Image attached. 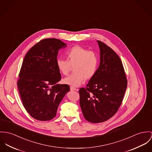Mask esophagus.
Wrapping results in <instances>:
<instances>
[{
    "label": "esophagus",
    "instance_id": "esophagus-1",
    "mask_svg": "<svg viewBox=\"0 0 152 152\" xmlns=\"http://www.w3.org/2000/svg\"><path fill=\"white\" fill-rule=\"evenodd\" d=\"M70 90H71V91H78V89L74 88V86H70Z\"/></svg>",
    "mask_w": 152,
    "mask_h": 152
}]
</instances>
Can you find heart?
I'll return each mask as SVG.
<instances>
[{
	"mask_svg": "<svg viewBox=\"0 0 152 152\" xmlns=\"http://www.w3.org/2000/svg\"><path fill=\"white\" fill-rule=\"evenodd\" d=\"M66 55L67 60H57V67L61 74L66 75L74 66V72L64 78L63 83L78 86L85 79L89 80L95 76L99 65V58L95 52L80 46H74L67 51Z\"/></svg>",
	"mask_w": 152,
	"mask_h": 152,
	"instance_id": "heart-1",
	"label": "heart"
}]
</instances>
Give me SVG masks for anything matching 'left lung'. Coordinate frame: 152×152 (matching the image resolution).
<instances>
[{
    "mask_svg": "<svg viewBox=\"0 0 152 152\" xmlns=\"http://www.w3.org/2000/svg\"><path fill=\"white\" fill-rule=\"evenodd\" d=\"M100 64L86 88L79 90L84 118L92 123H102L118 110L127 87L124 69L119 56L100 41Z\"/></svg>",
    "mask_w": 152,
    "mask_h": 152,
    "instance_id": "obj_1",
    "label": "left lung"
}]
</instances>
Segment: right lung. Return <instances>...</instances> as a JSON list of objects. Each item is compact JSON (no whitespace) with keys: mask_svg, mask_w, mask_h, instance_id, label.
Masks as SVG:
<instances>
[{"mask_svg":"<svg viewBox=\"0 0 152 152\" xmlns=\"http://www.w3.org/2000/svg\"><path fill=\"white\" fill-rule=\"evenodd\" d=\"M66 46L59 39H44L29 49L23 61L18 89L26 110L37 120L53 119L69 92V85L57 83L61 77L56 66L58 50Z\"/></svg>","mask_w":152,"mask_h":152,"instance_id":"1","label":"right lung"}]
</instances>
